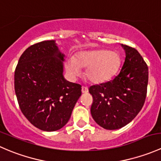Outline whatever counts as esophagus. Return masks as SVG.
I'll return each instance as SVG.
<instances>
[{
    "mask_svg": "<svg viewBox=\"0 0 161 161\" xmlns=\"http://www.w3.org/2000/svg\"><path fill=\"white\" fill-rule=\"evenodd\" d=\"M88 87L87 86H83L82 87V93H86V92H88Z\"/></svg>",
    "mask_w": 161,
    "mask_h": 161,
    "instance_id": "1",
    "label": "esophagus"
}]
</instances>
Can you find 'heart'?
<instances>
[{
    "label": "heart",
    "instance_id": "1",
    "mask_svg": "<svg viewBox=\"0 0 161 161\" xmlns=\"http://www.w3.org/2000/svg\"><path fill=\"white\" fill-rule=\"evenodd\" d=\"M120 66L121 58L117 52L97 49L79 53L75 59L68 61L66 69L74 76L80 74V69H87V79L92 83L101 84L111 80Z\"/></svg>",
    "mask_w": 161,
    "mask_h": 161
}]
</instances>
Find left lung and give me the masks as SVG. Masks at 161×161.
Masks as SVG:
<instances>
[{"mask_svg": "<svg viewBox=\"0 0 161 161\" xmlns=\"http://www.w3.org/2000/svg\"><path fill=\"white\" fill-rule=\"evenodd\" d=\"M125 60L119 74L109 82L92 86L91 114L94 121L108 130L121 129L131 122L145 103L148 67L138 50L122 45Z\"/></svg>", "mask_w": 161, "mask_h": 161, "instance_id": "left-lung-1", "label": "left lung"}]
</instances>
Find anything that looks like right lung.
I'll return each instance as SVG.
<instances>
[{"label":"right lung","instance_id":"1","mask_svg":"<svg viewBox=\"0 0 161 161\" xmlns=\"http://www.w3.org/2000/svg\"><path fill=\"white\" fill-rule=\"evenodd\" d=\"M64 54L54 40L32 45L21 55L14 71V91L21 111L40 130L64 127L82 94V86L63 77Z\"/></svg>","mask_w":161,"mask_h":161}]
</instances>
